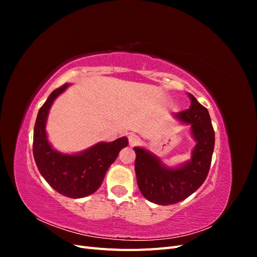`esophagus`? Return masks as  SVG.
<instances>
[{
  "label": "esophagus",
  "mask_w": 257,
  "mask_h": 257,
  "mask_svg": "<svg viewBox=\"0 0 257 257\" xmlns=\"http://www.w3.org/2000/svg\"><path fill=\"white\" fill-rule=\"evenodd\" d=\"M128 143L131 146H136L141 143V137L136 134H131L128 136Z\"/></svg>",
  "instance_id": "34e87169"
}]
</instances>
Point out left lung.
I'll use <instances>...</instances> for the list:
<instances>
[{
  "mask_svg": "<svg viewBox=\"0 0 257 257\" xmlns=\"http://www.w3.org/2000/svg\"><path fill=\"white\" fill-rule=\"evenodd\" d=\"M189 109L174 113L184 124H190L195 147L191 160L177 168L167 167L144 148L135 147V172L138 188L145 198L157 205H174L184 200L204 183L211 165L214 131L207 108L189 93Z\"/></svg>",
  "mask_w": 257,
  "mask_h": 257,
  "instance_id": "8db88e82",
  "label": "left lung"
}]
</instances>
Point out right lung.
<instances>
[{
	"label": "right lung",
	"instance_id": "add662e5",
	"mask_svg": "<svg viewBox=\"0 0 257 257\" xmlns=\"http://www.w3.org/2000/svg\"><path fill=\"white\" fill-rule=\"evenodd\" d=\"M68 84L54 90L37 113L33 136V155L41 175L52 189L69 198H82L97 191L108 168L121 149L128 145L126 137L111 143H98L76 154H64L54 150L46 133L49 109Z\"/></svg>",
	"mask_w": 257,
	"mask_h": 257
}]
</instances>
